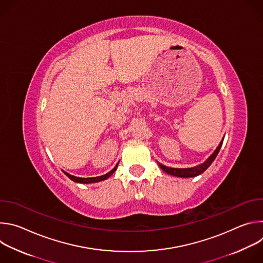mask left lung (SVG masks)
<instances>
[{
	"label": "left lung",
	"mask_w": 263,
	"mask_h": 263,
	"mask_svg": "<svg viewBox=\"0 0 263 263\" xmlns=\"http://www.w3.org/2000/svg\"><path fill=\"white\" fill-rule=\"evenodd\" d=\"M222 144V141H220V143L218 144V146L216 147L215 151L212 153V155H210V157L203 163L197 165V166H194V167H187V168H175V167H168V166H165L161 163H159V166L160 168L168 174V175H172V176H176V177H180V178H192V177H196V176H199L201 175L202 173H204L209 166L210 164L213 162V160L215 159V157L217 156L219 149H220V146Z\"/></svg>",
	"instance_id": "1"
}]
</instances>
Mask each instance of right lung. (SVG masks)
<instances>
[{
  "label": "right lung",
  "instance_id": "add662e5",
  "mask_svg": "<svg viewBox=\"0 0 263 263\" xmlns=\"http://www.w3.org/2000/svg\"><path fill=\"white\" fill-rule=\"evenodd\" d=\"M118 165H119V163L112 168L110 172H108L107 174H105V175H103V176H99V177H91V178H81V177H76V176H72V175H69L68 173H66V172H64L63 171V173L71 180V181H73V182H77V183H83V184H89V183H97V182H101V181H104V180H106L107 178H109L112 174H114L116 171H117V168H118Z\"/></svg>",
  "mask_w": 263,
  "mask_h": 263
}]
</instances>
